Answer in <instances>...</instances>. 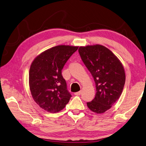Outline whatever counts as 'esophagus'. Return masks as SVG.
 I'll use <instances>...</instances> for the list:
<instances>
[{"label": "esophagus", "mask_w": 146, "mask_h": 146, "mask_svg": "<svg viewBox=\"0 0 146 146\" xmlns=\"http://www.w3.org/2000/svg\"><path fill=\"white\" fill-rule=\"evenodd\" d=\"M75 94L76 96H79V95H80V94H81V91H79V92H76L75 94Z\"/></svg>", "instance_id": "obj_1"}]
</instances>
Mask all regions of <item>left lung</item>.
<instances>
[{"label": "left lung", "instance_id": "left-lung-1", "mask_svg": "<svg viewBox=\"0 0 146 146\" xmlns=\"http://www.w3.org/2000/svg\"><path fill=\"white\" fill-rule=\"evenodd\" d=\"M79 53L96 84V97L87 107L97 114L105 112L121 96L125 81L124 68L112 52L102 45L80 46Z\"/></svg>", "mask_w": 146, "mask_h": 146}]
</instances>
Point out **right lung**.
<instances>
[{"mask_svg": "<svg viewBox=\"0 0 146 146\" xmlns=\"http://www.w3.org/2000/svg\"><path fill=\"white\" fill-rule=\"evenodd\" d=\"M78 46L60 45L45 50L35 58L29 70L32 98L40 108L50 113L62 110L71 98L62 70Z\"/></svg>", "mask_w": 146, "mask_h": 146, "instance_id": "obj_1", "label": "right lung"}]
</instances>
